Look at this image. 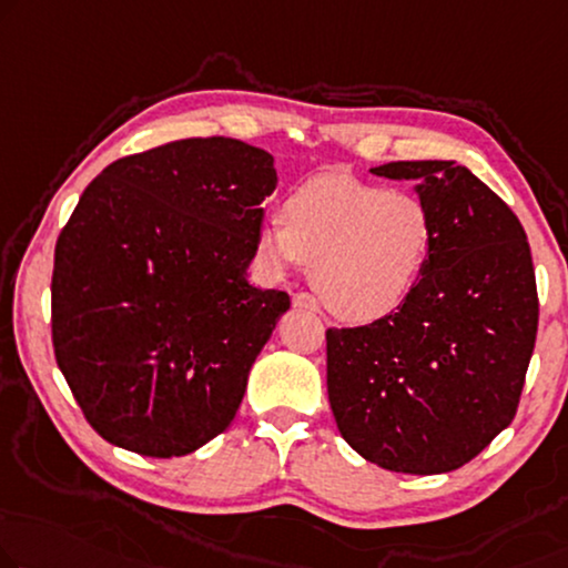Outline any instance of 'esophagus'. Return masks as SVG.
Masks as SVG:
<instances>
[{"mask_svg": "<svg viewBox=\"0 0 568 568\" xmlns=\"http://www.w3.org/2000/svg\"><path fill=\"white\" fill-rule=\"evenodd\" d=\"M293 306H295V308H308V311H318V301L313 298L311 293L301 291V293H295V295H293Z\"/></svg>", "mask_w": 568, "mask_h": 568, "instance_id": "34e87169", "label": "esophagus"}]
</instances>
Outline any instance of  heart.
<instances>
[{"instance_id":"1","label":"heart","mask_w":568,"mask_h":568,"mask_svg":"<svg viewBox=\"0 0 568 568\" xmlns=\"http://www.w3.org/2000/svg\"><path fill=\"white\" fill-rule=\"evenodd\" d=\"M280 222L260 226L270 267L311 265V281L334 316L367 324L390 316L416 291L434 252L428 203L346 175L295 185Z\"/></svg>"}]
</instances>
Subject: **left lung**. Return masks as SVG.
Listing matches in <instances>:
<instances>
[{"label": "left lung", "instance_id": "obj_1", "mask_svg": "<svg viewBox=\"0 0 568 568\" xmlns=\"http://www.w3.org/2000/svg\"><path fill=\"white\" fill-rule=\"evenodd\" d=\"M375 175L420 181L436 224L416 291L390 316L328 328L338 434L390 471L469 464L518 413L538 334V287L520 219L452 160H397Z\"/></svg>", "mask_w": 568, "mask_h": 568}]
</instances>
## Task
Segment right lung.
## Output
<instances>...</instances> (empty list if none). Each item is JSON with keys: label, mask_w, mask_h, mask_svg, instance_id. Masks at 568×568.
I'll return each instance as SVG.
<instances>
[{"label": "right lung", "mask_w": 568, "mask_h": 568, "mask_svg": "<svg viewBox=\"0 0 568 568\" xmlns=\"http://www.w3.org/2000/svg\"><path fill=\"white\" fill-rule=\"evenodd\" d=\"M275 183L270 152L191 138L114 160L87 185L55 242L50 328L104 442L171 459L234 420L291 308L244 275Z\"/></svg>", "instance_id": "add662e5"}]
</instances>
